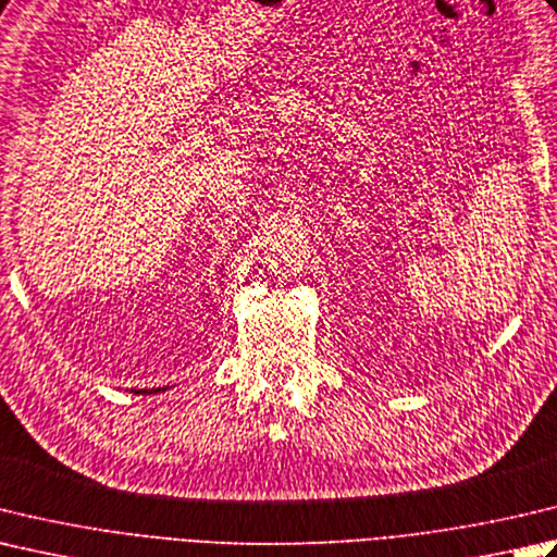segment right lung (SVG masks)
I'll return each instance as SVG.
<instances>
[{"label": "right lung", "mask_w": 557, "mask_h": 557, "mask_svg": "<svg viewBox=\"0 0 557 557\" xmlns=\"http://www.w3.org/2000/svg\"><path fill=\"white\" fill-rule=\"evenodd\" d=\"M161 391L166 388H145V391H135V394H161Z\"/></svg>", "instance_id": "obj_1"}]
</instances>
